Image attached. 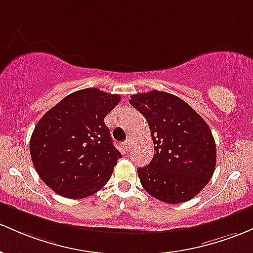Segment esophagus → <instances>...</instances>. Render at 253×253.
I'll use <instances>...</instances> for the list:
<instances>
[{
    "instance_id": "1",
    "label": "esophagus",
    "mask_w": 253,
    "mask_h": 253,
    "mask_svg": "<svg viewBox=\"0 0 253 253\" xmlns=\"http://www.w3.org/2000/svg\"><path fill=\"white\" fill-rule=\"evenodd\" d=\"M122 146H124V149L126 150V151H128V150H131V148H132V141H131V140L124 141V144H122Z\"/></svg>"
}]
</instances>
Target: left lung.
Segmentation results:
<instances>
[{
	"label": "left lung",
	"instance_id": "8db88e82",
	"mask_svg": "<svg viewBox=\"0 0 253 253\" xmlns=\"http://www.w3.org/2000/svg\"><path fill=\"white\" fill-rule=\"evenodd\" d=\"M129 104L146 119L155 145L150 165L138 168L144 190L169 204L192 199L216 167L210 127L186 102L165 91L135 93Z\"/></svg>",
	"mask_w": 253,
	"mask_h": 253
}]
</instances>
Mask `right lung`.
<instances>
[{"label": "right lung", "mask_w": 253, "mask_h": 253, "mask_svg": "<svg viewBox=\"0 0 253 253\" xmlns=\"http://www.w3.org/2000/svg\"><path fill=\"white\" fill-rule=\"evenodd\" d=\"M121 97L96 87L76 91L36 125L30 152L38 175L54 192L80 199L109 181L121 157L104 118Z\"/></svg>", "instance_id": "add662e5"}]
</instances>
